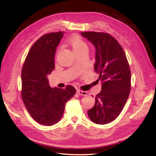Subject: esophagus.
<instances>
[{
  "label": "esophagus",
  "instance_id": "1",
  "mask_svg": "<svg viewBox=\"0 0 156 156\" xmlns=\"http://www.w3.org/2000/svg\"><path fill=\"white\" fill-rule=\"evenodd\" d=\"M77 94L80 95V96H87V91H82V90H77Z\"/></svg>",
  "mask_w": 156,
  "mask_h": 156
}]
</instances>
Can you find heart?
<instances>
[{
	"instance_id": "b5f03b06",
	"label": "heart",
	"mask_w": 156,
	"mask_h": 156,
	"mask_svg": "<svg viewBox=\"0 0 156 156\" xmlns=\"http://www.w3.org/2000/svg\"><path fill=\"white\" fill-rule=\"evenodd\" d=\"M71 46L75 54L83 51V50H87L86 43L81 38L77 36L73 37L71 40Z\"/></svg>"
}]
</instances>
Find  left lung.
Wrapping results in <instances>:
<instances>
[{
	"mask_svg": "<svg viewBox=\"0 0 156 156\" xmlns=\"http://www.w3.org/2000/svg\"><path fill=\"white\" fill-rule=\"evenodd\" d=\"M96 49L94 70L100 75L101 91L89 118L98 125L113 121L125 106L131 91V71L124 50L116 39L103 32H82Z\"/></svg>",
	"mask_w": 156,
	"mask_h": 156,
	"instance_id": "1",
	"label": "left lung"
}]
</instances>
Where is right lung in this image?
<instances>
[{
  "instance_id": "add662e5",
  "label": "right lung",
  "mask_w": 156,
  "mask_h": 156,
  "mask_svg": "<svg viewBox=\"0 0 156 156\" xmlns=\"http://www.w3.org/2000/svg\"><path fill=\"white\" fill-rule=\"evenodd\" d=\"M63 34L44 35L31 46L21 72V96L25 106L38 123L51 126L58 122L65 104L76 90L72 85L65 89L51 87L48 75L55 69V56Z\"/></svg>"
}]
</instances>
